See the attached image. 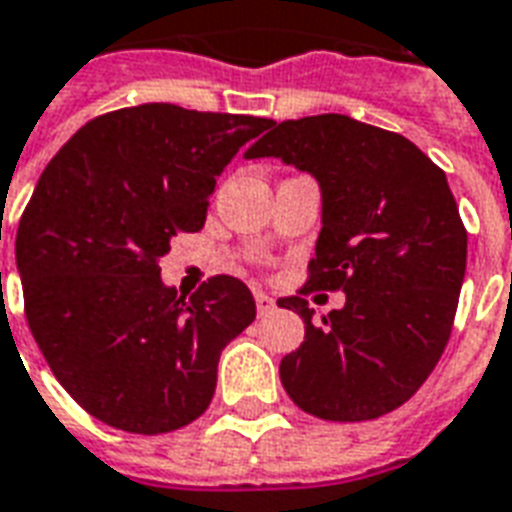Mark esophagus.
I'll use <instances>...</instances> for the list:
<instances>
[{
  "mask_svg": "<svg viewBox=\"0 0 512 512\" xmlns=\"http://www.w3.org/2000/svg\"><path fill=\"white\" fill-rule=\"evenodd\" d=\"M256 310H259V315H270L272 310H275V299H272L270 294L256 291Z\"/></svg>",
  "mask_w": 512,
  "mask_h": 512,
  "instance_id": "obj_1",
  "label": "esophagus"
}]
</instances>
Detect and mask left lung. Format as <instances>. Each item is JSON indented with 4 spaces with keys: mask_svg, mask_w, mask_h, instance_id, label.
Masks as SVG:
<instances>
[{
    "mask_svg": "<svg viewBox=\"0 0 512 512\" xmlns=\"http://www.w3.org/2000/svg\"><path fill=\"white\" fill-rule=\"evenodd\" d=\"M245 156L307 169L324 197L307 283L278 299L305 321V343L280 361L286 394L324 421L397 410L443 356L467 270L445 172L402 134L337 113L270 124ZM310 290H345L346 307L313 322Z\"/></svg>",
    "mask_w": 512,
    "mask_h": 512,
    "instance_id": "1",
    "label": "left lung"
}]
</instances>
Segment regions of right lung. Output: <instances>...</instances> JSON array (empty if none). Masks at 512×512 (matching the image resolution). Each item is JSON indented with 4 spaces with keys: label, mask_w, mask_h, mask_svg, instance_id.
I'll return each instance as SVG.
<instances>
[{
    "label": "right lung",
    "mask_w": 512,
    "mask_h": 512,
    "mask_svg": "<svg viewBox=\"0 0 512 512\" xmlns=\"http://www.w3.org/2000/svg\"><path fill=\"white\" fill-rule=\"evenodd\" d=\"M270 118L169 102L96 115L37 180L15 234L23 313L42 356L88 416L132 434L191 424L218 359L256 318L242 280L178 297L161 256L205 226L215 175Z\"/></svg>",
    "instance_id": "add662e5"
}]
</instances>
